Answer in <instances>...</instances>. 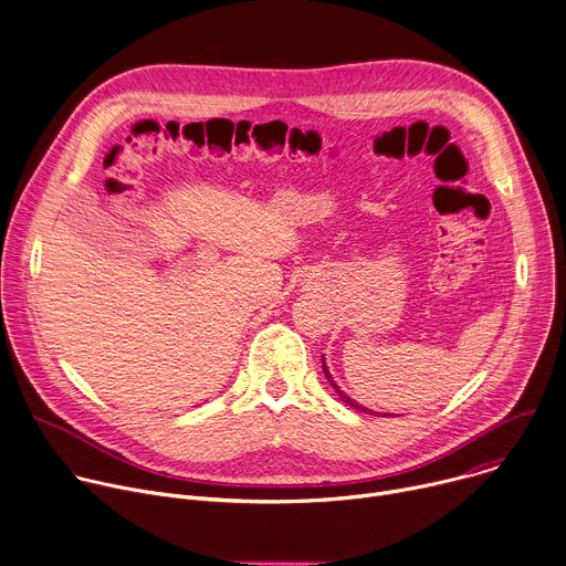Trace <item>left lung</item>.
I'll use <instances>...</instances> for the list:
<instances>
[{
	"label": "left lung",
	"instance_id": "8db88e82",
	"mask_svg": "<svg viewBox=\"0 0 566 566\" xmlns=\"http://www.w3.org/2000/svg\"><path fill=\"white\" fill-rule=\"evenodd\" d=\"M323 370H325V377H327V381H329V384H332V388H334V390H336V392H338V397H340V399H343V401H345V403H347V406H352V408H358V410H366V413H370V416H373V410H368V408H364V406H361V403H356V401H354V399H349V397H347V395H345V392H343V390H340V388H338V386H336V384H334V379H332V375H329V370H327V366H325V361H323Z\"/></svg>",
	"mask_w": 566,
	"mask_h": 566
}]
</instances>
